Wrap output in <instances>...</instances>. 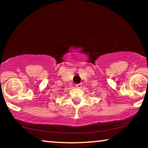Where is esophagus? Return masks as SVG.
Listing matches in <instances>:
<instances>
[{"label":"esophagus","instance_id":"34e87169","mask_svg":"<svg viewBox=\"0 0 148 148\" xmlns=\"http://www.w3.org/2000/svg\"><path fill=\"white\" fill-rule=\"evenodd\" d=\"M75 87H76L77 88H81V87H82V84H76L75 85Z\"/></svg>","mask_w":148,"mask_h":148}]
</instances>
